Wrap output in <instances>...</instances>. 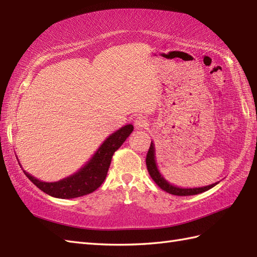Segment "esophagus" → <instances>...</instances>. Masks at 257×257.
I'll return each mask as SVG.
<instances>
[{"mask_svg": "<svg viewBox=\"0 0 257 257\" xmlns=\"http://www.w3.org/2000/svg\"><path fill=\"white\" fill-rule=\"evenodd\" d=\"M148 120L144 116H139L135 120V127L137 129H146L148 127Z\"/></svg>", "mask_w": 257, "mask_h": 257, "instance_id": "1", "label": "esophagus"}]
</instances>
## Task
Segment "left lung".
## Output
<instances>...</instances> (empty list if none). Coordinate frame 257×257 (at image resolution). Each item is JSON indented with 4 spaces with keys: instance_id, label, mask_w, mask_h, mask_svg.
Here are the masks:
<instances>
[{
    "instance_id": "1",
    "label": "left lung",
    "mask_w": 257,
    "mask_h": 257,
    "mask_svg": "<svg viewBox=\"0 0 257 257\" xmlns=\"http://www.w3.org/2000/svg\"><path fill=\"white\" fill-rule=\"evenodd\" d=\"M146 165H147V169H148L150 177L157 183V185H159V188H161L163 191H166V192L173 194V195L187 196V195L199 194V193L205 192V191L212 189L213 187H215V185L219 183V182H215V183H212L210 185H205V187H201V188H179V187H176V185L169 183L167 180L163 178L162 174L160 173L159 169H158L157 162H156L155 144L152 143V141H151L148 154H147Z\"/></svg>"
}]
</instances>
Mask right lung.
Instances as JSON below:
<instances>
[{"mask_svg":"<svg viewBox=\"0 0 257 257\" xmlns=\"http://www.w3.org/2000/svg\"><path fill=\"white\" fill-rule=\"evenodd\" d=\"M133 124H125L111 134L84 167H81L72 176L64 178L59 181L44 182L24 171L25 176L43 192L54 198L74 199L89 194L99 188L101 183L105 181L114 151L121 147L125 139L133 133Z\"/></svg>","mask_w":257,"mask_h":257,"instance_id":"obj_1","label":"right lung"}]
</instances>
